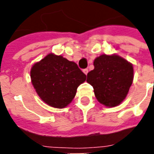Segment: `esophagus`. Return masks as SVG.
Segmentation results:
<instances>
[{"instance_id": "obj_1", "label": "esophagus", "mask_w": 154, "mask_h": 154, "mask_svg": "<svg viewBox=\"0 0 154 154\" xmlns=\"http://www.w3.org/2000/svg\"><path fill=\"white\" fill-rule=\"evenodd\" d=\"M83 72L85 74H86V75H87V73H88V69H87V68H85V69H83Z\"/></svg>"}]
</instances>
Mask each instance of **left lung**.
Masks as SVG:
<instances>
[{
	"label": "left lung",
	"instance_id": "obj_1",
	"mask_svg": "<svg viewBox=\"0 0 154 154\" xmlns=\"http://www.w3.org/2000/svg\"><path fill=\"white\" fill-rule=\"evenodd\" d=\"M94 67L87 73V82L93 87L98 101L108 107L119 105L132 85V64L117 55L103 54L95 59Z\"/></svg>",
	"mask_w": 154,
	"mask_h": 154
}]
</instances>
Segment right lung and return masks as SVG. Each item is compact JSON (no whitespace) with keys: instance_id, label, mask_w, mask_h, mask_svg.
<instances>
[{"instance_id":"1","label":"right lung","mask_w":154,"mask_h":154,"mask_svg":"<svg viewBox=\"0 0 154 154\" xmlns=\"http://www.w3.org/2000/svg\"><path fill=\"white\" fill-rule=\"evenodd\" d=\"M33 86L50 106L63 108L72 100L78 86L87 79L77 64L49 54L31 68Z\"/></svg>"}]
</instances>
